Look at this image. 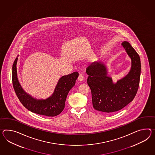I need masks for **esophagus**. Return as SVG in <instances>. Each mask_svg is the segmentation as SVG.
Listing matches in <instances>:
<instances>
[{
  "mask_svg": "<svg viewBox=\"0 0 155 155\" xmlns=\"http://www.w3.org/2000/svg\"><path fill=\"white\" fill-rule=\"evenodd\" d=\"M83 79H84V77H83V75L82 74H79V76H78V81H80V82H82V81H83Z\"/></svg>",
  "mask_w": 155,
  "mask_h": 155,
  "instance_id": "obj_1",
  "label": "esophagus"
}]
</instances>
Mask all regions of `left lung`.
<instances>
[{"instance_id":"left-lung-1","label":"left lung","mask_w":155,"mask_h":155,"mask_svg":"<svg viewBox=\"0 0 155 155\" xmlns=\"http://www.w3.org/2000/svg\"><path fill=\"white\" fill-rule=\"evenodd\" d=\"M121 45L131 59L132 64L128 73L116 83L108 76L107 68L102 61L94 62L86 69L92 105L94 109L102 113H111L122 109L132 101L139 87L140 56L128 42H123Z\"/></svg>"}]
</instances>
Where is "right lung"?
Segmentation results:
<instances>
[{"label":"right lung","mask_w":155,"mask_h":155,"mask_svg":"<svg viewBox=\"0 0 155 155\" xmlns=\"http://www.w3.org/2000/svg\"><path fill=\"white\" fill-rule=\"evenodd\" d=\"M15 58L12 67V82L14 90L20 102L27 109L31 112L47 117H55L63 110L65 102L69 91L75 85L79 74L77 72L67 76L61 77L59 79L53 94L46 99H37L26 93L21 86L17 77Z\"/></svg>","instance_id":"add662e5"}]
</instances>
